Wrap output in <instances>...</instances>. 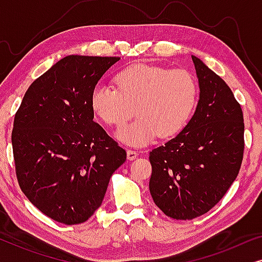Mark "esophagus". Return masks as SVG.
I'll list each match as a JSON object with an SVG mask.
<instances>
[{
    "label": "esophagus",
    "instance_id": "esophagus-1",
    "mask_svg": "<svg viewBox=\"0 0 262 262\" xmlns=\"http://www.w3.org/2000/svg\"><path fill=\"white\" fill-rule=\"evenodd\" d=\"M137 156H138V151H136V150H131V149L127 150V159L130 161L135 160Z\"/></svg>",
    "mask_w": 262,
    "mask_h": 262
}]
</instances>
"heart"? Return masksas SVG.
<instances>
[{"instance_id":"obj_1","label":"heart","mask_w":262,"mask_h":262,"mask_svg":"<svg viewBox=\"0 0 262 262\" xmlns=\"http://www.w3.org/2000/svg\"><path fill=\"white\" fill-rule=\"evenodd\" d=\"M117 88L99 84L91 105L103 123L121 127L137 113L138 119L118 132L130 145H145L157 136L168 138L180 132L198 101V85L185 69L135 64L114 77Z\"/></svg>"}]
</instances>
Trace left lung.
Masks as SVG:
<instances>
[{
	"instance_id": "8db88e82",
	"label": "left lung",
	"mask_w": 262,
	"mask_h": 262,
	"mask_svg": "<svg viewBox=\"0 0 262 262\" xmlns=\"http://www.w3.org/2000/svg\"><path fill=\"white\" fill-rule=\"evenodd\" d=\"M200 98L186 127L152 149L149 189L156 206L174 220L212 209L237 178L245 151L241 105L224 80L192 56Z\"/></svg>"
}]
</instances>
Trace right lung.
<instances>
[{"instance_id":"right-lung-1","label":"right lung","mask_w":262,"mask_h":262,"mask_svg":"<svg viewBox=\"0 0 262 262\" xmlns=\"http://www.w3.org/2000/svg\"><path fill=\"white\" fill-rule=\"evenodd\" d=\"M120 57L71 55L30 85L14 118L12 144L21 191L67 225L101 205L126 151L94 120L91 95Z\"/></svg>"}]
</instances>
